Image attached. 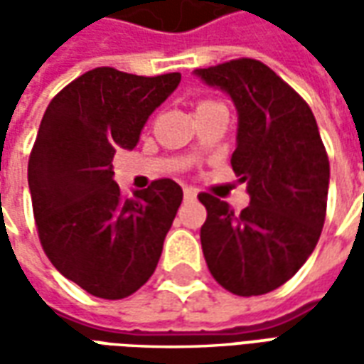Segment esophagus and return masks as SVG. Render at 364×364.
I'll return each instance as SVG.
<instances>
[{
    "instance_id": "34e87169",
    "label": "esophagus",
    "mask_w": 364,
    "mask_h": 364,
    "mask_svg": "<svg viewBox=\"0 0 364 364\" xmlns=\"http://www.w3.org/2000/svg\"><path fill=\"white\" fill-rule=\"evenodd\" d=\"M197 189H193V187H185L183 189V197H185V200H197Z\"/></svg>"
}]
</instances>
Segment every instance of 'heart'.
<instances>
[{"label":"heart","instance_id":"1","mask_svg":"<svg viewBox=\"0 0 364 364\" xmlns=\"http://www.w3.org/2000/svg\"><path fill=\"white\" fill-rule=\"evenodd\" d=\"M206 103H208V101H206ZM206 103H200V105H206Z\"/></svg>","mask_w":364,"mask_h":364}]
</instances>
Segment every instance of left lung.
I'll return each instance as SVG.
<instances>
[{"mask_svg": "<svg viewBox=\"0 0 364 364\" xmlns=\"http://www.w3.org/2000/svg\"><path fill=\"white\" fill-rule=\"evenodd\" d=\"M195 75L236 105L232 169L250 193L240 214L208 193L198 195L206 206L200 228L206 265L237 296L265 294L289 281L320 240L328 154L308 103L259 60H230Z\"/></svg>", "mask_w": 364, "mask_h": 364, "instance_id": "8db88e82", "label": "left lung"}]
</instances>
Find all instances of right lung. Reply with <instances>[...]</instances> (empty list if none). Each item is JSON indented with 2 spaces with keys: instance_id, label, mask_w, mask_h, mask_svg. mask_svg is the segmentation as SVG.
Segmentation results:
<instances>
[{
  "instance_id": "add662e5",
  "label": "right lung",
  "mask_w": 364,
  "mask_h": 364,
  "mask_svg": "<svg viewBox=\"0 0 364 364\" xmlns=\"http://www.w3.org/2000/svg\"><path fill=\"white\" fill-rule=\"evenodd\" d=\"M181 74L156 77L95 68L46 107L28 158L36 230L54 267L77 287L119 300L156 271L183 191L171 179L124 197L112 181L117 150H132Z\"/></svg>"
}]
</instances>
